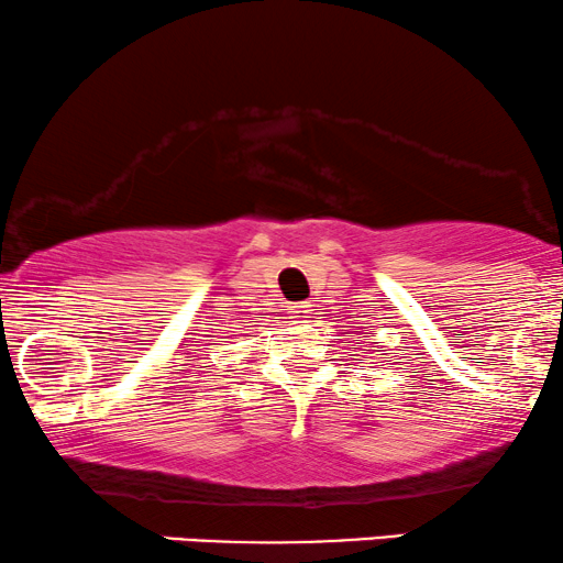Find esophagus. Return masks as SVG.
Returning <instances> with one entry per match:
<instances>
[{
    "label": "esophagus",
    "mask_w": 563,
    "mask_h": 563,
    "mask_svg": "<svg viewBox=\"0 0 563 563\" xmlns=\"http://www.w3.org/2000/svg\"><path fill=\"white\" fill-rule=\"evenodd\" d=\"M309 314H311L309 303H294V307H290V320L294 322H307Z\"/></svg>",
    "instance_id": "1"
}]
</instances>
